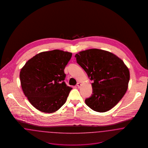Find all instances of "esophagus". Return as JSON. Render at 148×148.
<instances>
[{
	"label": "esophagus",
	"mask_w": 148,
	"mask_h": 148,
	"mask_svg": "<svg viewBox=\"0 0 148 148\" xmlns=\"http://www.w3.org/2000/svg\"><path fill=\"white\" fill-rule=\"evenodd\" d=\"M80 85H81V84H80V83H78L77 84V88H80Z\"/></svg>",
	"instance_id": "obj_1"
}]
</instances>
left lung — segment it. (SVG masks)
<instances>
[{
    "instance_id": "1",
    "label": "left lung",
    "mask_w": 148,
    "mask_h": 148,
    "mask_svg": "<svg viewBox=\"0 0 148 148\" xmlns=\"http://www.w3.org/2000/svg\"><path fill=\"white\" fill-rule=\"evenodd\" d=\"M75 57L93 82L92 94L85 99V104L97 112L112 109L125 95L130 79L123 61L112 53L98 49L80 51Z\"/></svg>"
}]
</instances>
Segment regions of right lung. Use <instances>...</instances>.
Here are the masks:
<instances>
[{
  "instance_id": "obj_1",
  "label": "right lung",
  "mask_w": 148,
  "mask_h": 148,
  "mask_svg": "<svg viewBox=\"0 0 148 148\" xmlns=\"http://www.w3.org/2000/svg\"><path fill=\"white\" fill-rule=\"evenodd\" d=\"M72 53L60 50L33 56L20 72L21 88L31 104L44 113H54L66 102L72 88L65 84L64 70Z\"/></svg>"
}]
</instances>
